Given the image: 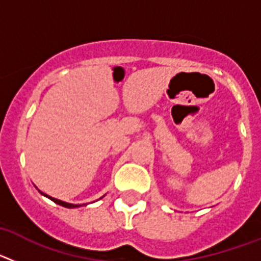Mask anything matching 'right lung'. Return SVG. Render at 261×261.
<instances>
[{"label": "right lung", "instance_id": "obj_1", "mask_svg": "<svg viewBox=\"0 0 261 261\" xmlns=\"http://www.w3.org/2000/svg\"><path fill=\"white\" fill-rule=\"evenodd\" d=\"M45 196H47V197H49L53 202H56V204L61 205V206H65V208H78L77 204H68V202H64V201H61V200H57V199H55V197H50V196H48V195H45Z\"/></svg>", "mask_w": 261, "mask_h": 261}]
</instances>
